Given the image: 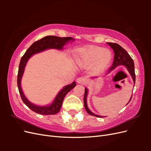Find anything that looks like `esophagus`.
<instances>
[{"label":"esophagus","mask_w":151,"mask_h":151,"mask_svg":"<svg viewBox=\"0 0 151 151\" xmlns=\"http://www.w3.org/2000/svg\"><path fill=\"white\" fill-rule=\"evenodd\" d=\"M77 82L79 84H85L86 83V82H87V79L84 77H79V78L77 79Z\"/></svg>","instance_id":"1"}]
</instances>
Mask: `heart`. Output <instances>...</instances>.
Listing matches in <instances>:
<instances>
[{
    "label": "heart",
    "instance_id": "b5f03b06",
    "mask_svg": "<svg viewBox=\"0 0 151 151\" xmlns=\"http://www.w3.org/2000/svg\"><path fill=\"white\" fill-rule=\"evenodd\" d=\"M78 56L85 64L96 63V68L99 70L104 68L111 60L110 53L103 48H81L78 52Z\"/></svg>",
    "mask_w": 151,
    "mask_h": 151
}]
</instances>
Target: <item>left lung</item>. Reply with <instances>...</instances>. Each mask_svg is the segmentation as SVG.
<instances>
[{
    "label": "left lung",
    "mask_w": 151,
    "mask_h": 151,
    "mask_svg": "<svg viewBox=\"0 0 151 151\" xmlns=\"http://www.w3.org/2000/svg\"><path fill=\"white\" fill-rule=\"evenodd\" d=\"M107 43L112 48V49L114 51V53H115V55H114V61H113L112 66L109 68V71L113 70L114 68L118 65H125L127 67L128 70H129V73L132 77V79H133L134 83L135 84V74L134 63V60H132V58L129 55V54L127 52V51L124 48H123L120 45H119L117 43ZM87 95H88V89H87V88H86L84 96V108L86 109V111L88 112V113L90 115L96 116L98 118H102L101 116L95 115V114H94L89 110V108H88V106H87V102H86ZM132 96L131 97L130 100L132 99ZM129 103H128V104H129Z\"/></svg>",
    "instance_id": "obj_1"
}]
</instances>
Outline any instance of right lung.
<instances>
[{
    "label": "right lung",
    "instance_id": "obj_1",
    "mask_svg": "<svg viewBox=\"0 0 151 151\" xmlns=\"http://www.w3.org/2000/svg\"><path fill=\"white\" fill-rule=\"evenodd\" d=\"M72 37H58L55 36H47L45 37L36 41L32 44L29 48L26 50L24 55L22 57L19 65V70L17 74V87L19 89V92L21 95V98L22 101L30 108L32 111L40 114L43 115H55L60 110L63 100L64 99L66 94L70 91L76 85V82H73L71 84L67 85L58 93L57 96L55 99L53 103L49 106H38L31 103L28 99H26L25 96L22 92L21 86V80L22 74L24 70V67L28 59L33 55V54L42 52L48 48H56L58 50L62 49V47L67 42L72 40Z\"/></svg>",
    "mask_w": 151,
    "mask_h": 151
}]
</instances>
